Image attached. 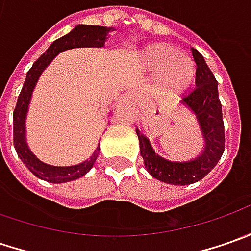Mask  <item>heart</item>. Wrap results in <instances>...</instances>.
<instances>
[{"mask_svg":"<svg viewBox=\"0 0 251 251\" xmlns=\"http://www.w3.org/2000/svg\"><path fill=\"white\" fill-rule=\"evenodd\" d=\"M138 61L142 70L150 76L159 78L162 88L166 92H180L186 89L196 75L193 60L180 54L172 46L155 43L140 51Z\"/></svg>","mask_w":251,"mask_h":251,"instance_id":"heart-1","label":"heart"}]
</instances>
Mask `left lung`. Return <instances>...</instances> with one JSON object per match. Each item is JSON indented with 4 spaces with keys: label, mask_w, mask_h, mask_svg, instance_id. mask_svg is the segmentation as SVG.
I'll return each mask as SVG.
<instances>
[{
    "label": "left lung",
    "mask_w": 251,
    "mask_h": 251,
    "mask_svg": "<svg viewBox=\"0 0 251 251\" xmlns=\"http://www.w3.org/2000/svg\"><path fill=\"white\" fill-rule=\"evenodd\" d=\"M196 61V88L183 98V103L197 117L204 138L202 153L193 160L172 162L152 150L148 138L137 128L141 156L151 176L168 184L184 186L200 181L215 168L225 150V127L222 119V104L219 101L218 82L208 68L204 57L191 49Z\"/></svg>",
    "instance_id": "8db88e82"
}]
</instances>
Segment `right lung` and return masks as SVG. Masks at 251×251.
<instances>
[{"mask_svg":"<svg viewBox=\"0 0 251 251\" xmlns=\"http://www.w3.org/2000/svg\"><path fill=\"white\" fill-rule=\"evenodd\" d=\"M111 27L104 26H92V25H79L73 29L68 34L57 39L44 54H42L32 68L27 71L26 79H25L22 91L18 96L16 107L14 110V147L16 150L18 156L25 163V166L33 173L36 177L50 181V183H65L71 181L75 178L85 176L93 166L95 160L99 155L100 147L98 145L96 151L93 152L89 159H86L79 165L74 166H51L47 165L42 160H39L32 151L29 150L26 144V114L29 109V103L32 98L36 83L39 81V76L42 75L44 68L55 58V55L61 51L75 49V47H103L104 42L107 39V33L110 32Z\"/></svg>","mask_w":251,"mask_h":251,"instance_id":"right-lung-1","label":"right lung"}]
</instances>
